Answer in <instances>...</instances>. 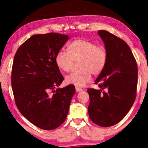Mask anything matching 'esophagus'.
<instances>
[{"instance_id":"34e87169","label":"esophagus","mask_w":148,"mask_h":148,"mask_svg":"<svg viewBox=\"0 0 148 148\" xmlns=\"http://www.w3.org/2000/svg\"><path fill=\"white\" fill-rule=\"evenodd\" d=\"M76 91L77 92H82V91H83V89H82V88H79V87H76Z\"/></svg>"}]
</instances>
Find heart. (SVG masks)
Segmentation results:
<instances>
[{
	"instance_id": "heart-1",
	"label": "heart",
	"mask_w": 148,
	"mask_h": 148,
	"mask_svg": "<svg viewBox=\"0 0 148 148\" xmlns=\"http://www.w3.org/2000/svg\"><path fill=\"white\" fill-rule=\"evenodd\" d=\"M68 52L59 51L56 57L57 66L64 72H69L74 62H78L79 71L65 77L67 84L84 87L91 80V73L98 75L106 66L108 53L106 48L86 39L77 38L71 42Z\"/></svg>"
}]
</instances>
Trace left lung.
Listing matches in <instances>:
<instances>
[{
	"label": "left lung",
	"instance_id": "8db88e82",
	"mask_svg": "<svg viewBox=\"0 0 148 148\" xmlns=\"http://www.w3.org/2000/svg\"><path fill=\"white\" fill-rule=\"evenodd\" d=\"M98 34L108 53L106 66L97 79L100 89H88L89 118L102 127L113 126L123 119L136 99L138 69L126 42L104 30Z\"/></svg>",
	"mask_w": 148,
	"mask_h": 148
}]
</instances>
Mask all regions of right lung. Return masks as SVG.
Wrapping results in <instances>:
<instances>
[{"label": "right lung", "instance_id": "1", "mask_svg": "<svg viewBox=\"0 0 148 148\" xmlns=\"http://www.w3.org/2000/svg\"><path fill=\"white\" fill-rule=\"evenodd\" d=\"M69 38L55 32L35 34L14 56L12 87L16 106L27 120L46 131L65 121L76 92L73 85L55 89L64 79L56 57Z\"/></svg>", "mask_w": 148, "mask_h": 148}]
</instances>
